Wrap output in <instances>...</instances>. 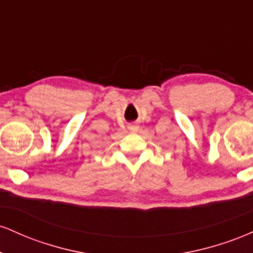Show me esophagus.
Returning a JSON list of instances; mask_svg holds the SVG:
<instances>
[{"label": "esophagus", "instance_id": "1", "mask_svg": "<svg viewBox=\"0 0 253 253\" xmlns=\"http://www.w3.org/2000/svg\"><path fill=\"white\" fill-rule=\"evenodd\" d=\"M129 129L135 132V130H138V126H136V125H132V126H129Z\"/></svg>", "mask_w": 253, "mask_h": 253}]
</instances>
